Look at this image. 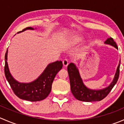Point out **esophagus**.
<instances>
[{
  "instance_id": "esophagus-1",
  "label": "esophagus",
  "mask_w": 124,
  "mask_h": 124,
  "mask_svg": "<svg viewBox=\"0 0 124 124\" xmlns=\"http://www.w3.org/2000/svg\"><path fill=\"white\" fill-rule=\"evenodd\" d=\"M62 63H63V65L64 67H67L68 65V63H69V61H68V60L67 59H64L63 60V61H62Z\"/></svg>"
}]
</instances>
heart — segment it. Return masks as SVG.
<instances>
[{
    "label": "heart",
    "instance_id": "heart-1",
    "mask_svg": "<svg viewBox=\"0 0 124 124\" xmlns=\"http://www.w3.org/2000/svg\"><path fill=\"white\" fill-rule=\"evenodd\" d=\"M78 40H79V38H74V41L75 42H77V41H78Z\"/></svg>",
    "mask_w": 124,
    "mask_h": 124
}]
</instances>
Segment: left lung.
Returning <instances> with one entry per match:
<instances>
[{"instance_id": "1", "label": "left lung", "mask_w": 124, "mask_h": 124, "mask_svg": "<svg viewBox=\"0 0 124 124\" xmlns=\"http://www.w3.org/2000/svg\"><path fill=\"white\" fill-rule=\"evenodd\" d=\"M105 43L113 46L118 49L116 43L112 38L107 39L105 41ZM120 63L121 61H119L113 82L108 87L101 90H92L86 87L83 84L78 69L74 63H70L68 65L67 70L69 75L71 91L75 98L79 101L85 102L98 101L104 99L109 93L118 80L119 76Z\"/></svg>"}]
</instances>
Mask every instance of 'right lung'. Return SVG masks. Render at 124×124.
<instances>
[{
    "label": "right lung",
    "mask_w": 124,
    "mask_h": 124,
    "mask_svg": "<svg viewBox=\"0 0 124 124\" xmlns=\"http://www.w3.org/2000/svg\"><path fill=\"white\" fill-rule=\"evenodd\" d=\"M26 29L33 30L31 27ZM8 49L5 56V75L14 93L19 98L30 101H38L44 100L49 95L54 78L60 70L62 68V61H57L51 63L47 67L41 76L33 82L29 83H19L17 82L9 72L7 63Z\"/></svg>",
    "instance_id": "right-lung-1"
}]
</instances>
